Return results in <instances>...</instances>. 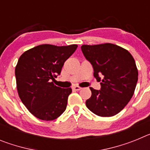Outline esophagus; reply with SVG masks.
Masks as SVG:
<instances>
[{
    "mask_svg": "<svg viewBox=\"0 0 150 150\" xmlns=\"http://www.w3.org/2000/svg\"><path fill=\"white\" fill-rule=\"evenodd\" d=\"M73 89L75 90V91H79V90L82 89V88H81V87H79V86H76L73 87Z\"/></svg>",
    "mask_w": 150,
    "mask_h": 150,
    "instance_id": "1",
    "label": "esophagus"
}]
</instances>
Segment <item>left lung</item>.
<instances>
[{"mask_svg": "<svg viewBox=\"0 0 150 150\" xmlns=\"http://www.w3.org/2000/svg\"><path fill=\"white\" fill-rule=\"evenodd\" d=\"M85 58L100 81V89L90 88L91 96L86 105L91 112L103 117L116 115L127 105L134 92L138 79L135 61L129 52L117 45L104 43L83 45Z\"/></svg>", "mask_w": 150, "mask_h": 150, "instance_id": "obj_1", "label": "left lung"}]
</instances>
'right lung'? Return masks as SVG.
<instances>
[{
  "label": "right lung",
  "instance_id": "right-lung-1",
  "mask_svg": "<svg viewBox=\"0 0 150 150\" xmlns=\"http://www.w3.org/2000/svg\"><path fill=\"white\" fill-rule=\"evenodd\" d=\"M77 46L40 45L18 59L15 70L18 95L26 108L40 120H54L66 110L72 89L56 86L51 80L60 75L64 63Z\"/></svg>",
  "mask_w": 150,
  "mask_h": 150
}]
</instances>
